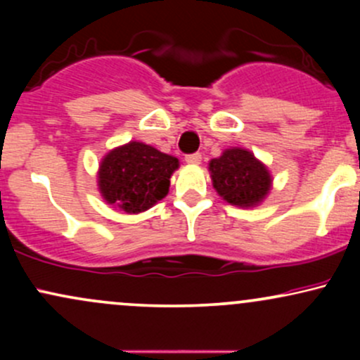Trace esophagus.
<instances>
[{
  "label": "esophagus",
  "instance_id": "esophagus-1",
  "mask_svg": "<svg viewBox=\"0 0 360 360\" xmlns=\"http://www.w3.org/2000/svg\"><path fill=\"white\" fill-rule=\"evenodd\" d=\"M186 162L189 164V166H198V164L201 162V154H189V155H186Z\"/></svg>",
  "mask_w": 360,
  "mask_h": 360
}]
</instances>
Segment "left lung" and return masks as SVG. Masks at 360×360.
Listing matches in <instances>:
<instances>
[{
    "mask_svg": "<svg viewBox=\"0 0 360 360\" xmlns=\"http://www.w3.org/2000/svg\"><path fill=\"white\" fill-rule=\"evenodd\" d=\"M213 188L226 203L242 208L257 206L269 193L272 179L267 167L245 148H226L210 160Z\"/></svg>",
    "mask_w": 360,
    "mask_h": 360,
    "instance_id": "8db88e82",
    "label": "left lung"
}]
</instances>
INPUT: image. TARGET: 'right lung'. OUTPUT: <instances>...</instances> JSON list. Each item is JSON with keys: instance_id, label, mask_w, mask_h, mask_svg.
Segmentation results:
<instances>
[{"instance_id": "right-lung-1", "label": "right lung", "mask_w": 360, "mask_h": 360, "mask_svg": "<svg viewBox=\"0 0 360 360\" xmlns=\"http://www.w3.org/2000/svg\"><path fill=\"white\" fill-rule=\"evenodd\" d=\"M177 167L176 157L142 142H128L103 157L98 188L106 203L125 213H142L166 196Z\"/></svg>"}]
</instances>
